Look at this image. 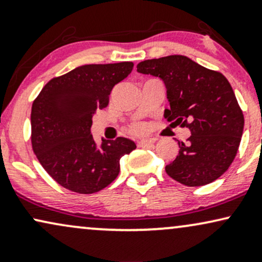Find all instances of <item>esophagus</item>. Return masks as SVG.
I'll return each instance as SVG.
<instances>
[{"instance_id": "34e87169", "label": "esophagus", "mask_w": 262, "mask_h": 262, "mask_svg": "<svg viewBox=\"0 0 262 262\" xmlns=\"http://www.w3.org/2000/svg\"><path fill=\"white\" fill-rule=\"evenodd\" d=\"M154 143H155L154 139H148V138H145V139H141L138 141V145L143 146V148H146V146H151Z\"/></svg>"}]
</instances>
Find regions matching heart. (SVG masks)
Masks as SVG:
<instances>
[{
	"mask_svg": "<svg viewBox=\"0 0 262 262\" xmlns=\"http://www.w3.org/2000/svg\"><path fill=\"white\" fill-rule=\"evenodd\" d=\"M130 130L134 134H141L146 130V125L144 123H135L130 127Z\"/></svg>",
	"mask_w": 262,
	"mask_h": 262,
	"instance_id": "heart-1",
	"label": "heart"
}]
</instances>
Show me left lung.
I'll return each instance as SVG.
<instances>
[{
    "instance_id": "1",
    "label": "left lung",
    "mask_w": 262,
    "mask_h": 262,
    "mask_svg": "<svg viewBox=\"0 0 262 262\" xmlns=\"http://www.w3.org/2000/svg\"><path fill=\"white\" fill-rule=\"evenodd\" d=\"M137 68L164 81L170 102L165 118L191 130L165 167L167 175L189 187L219 179L235 159L244 129V114L227 77L183 55L144 60Z\"/></svg>"
}]
</instances>
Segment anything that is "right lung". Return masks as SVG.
<instances>
[{"label":"right lung","mask_w":262,"mask_h":262,"mask_svg":"<svg viewBox=\"0 0 262 262\" xmlns=\"http://www.w3.org/2000/svg\"><path fill=\"white\" fill-rule=\"evenodd\" d=\"M130 61L82 65L54 77L32 104V148L60 186L90 194L116 180L119 160L137 148L127 138L96 145L92 116L108 106L114 85L133 70Z\"/></svg>","instance_id":"obj_1"}]
</instances>
